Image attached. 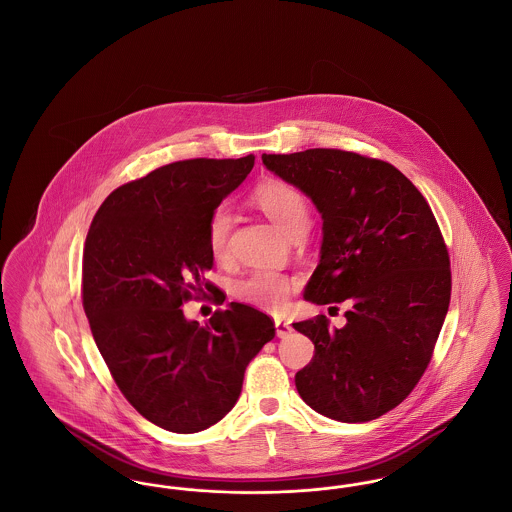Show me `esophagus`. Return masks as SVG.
I'll return each instance as SVG.
<instances>
[{"label": "esophagus", "mask_w": 512, "mask_h": 512, "mask_svg": "<svg viewBox=\"0 0 512 512\" xmlns=\"http://www.w3.org/2000/svg\"><path fill=\"white\" fill-rule=\"evenodd\" d=\"M274 326H276V336H278V338H286L293 330L292 324L286 322V320H276Z\"/></svg>", "instance_id": "obj_1"}]
</instances>
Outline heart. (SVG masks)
I'll use <instances>...</instances> for the list:
<instances>
[{
  "label": "heart",
  "instance_id": "heart-1",
  "mask_svg": "<svg viewBox=\"0 0 512 512\" xmlns=\"http://www.w3.org/2000/svg\"><path fill=\"white\" fill-rule=\"evenodd\" d=\"M253 201L284 236L293 238L307 232L309 205L297 188L282 180H270L257 188ZM230 226L232 217L224 207L217 209L209 219L207 245L213 259L217 261L226 259L228 255ZM292 292L293 280L290 276L267 268L249 272L234 286V293L240 301L268 311L282 309Z\"/></svg>",
  "mask_w": 512,
  "mask_h": 512
}]
</instances>
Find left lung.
<instances>
[{
  "instance_id": "8db88e82",
  "label": "left lung",
  "mask_w": 512,
  "mask_h": 512,
  "mask_svg": "<svg viewBox=\"0 0 512 512\" xmlns=\"http://www.w3.org/2000/svg\"><path fill=\"white\" fill-rule=\"evenodd\" d=\"M322 215L317 268L303 297L345 303V326L324 315L293 328L315 343L295 374L301 399L332 420L368 422L395 409L432 359L451 299L447 247L413 182L386 161L341 149L263 153Z\"/></svg>"
}]
</instances>
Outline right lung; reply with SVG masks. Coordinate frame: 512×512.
I'll use <instances>...</instances> for the list:
<instances>
[{
	"label": "right lung",
	"mask_w": 512,
	"mask_h": 512,
	"mask_svg": "<svg viewBox=\"0 0 512 512\" xmlns=\"http://www.w3.org/2000/svg\"><path fill=\"white\" fill-rule=\"evenodd\" d=\"M253 165L247 155L155 169L109 194L86 236L82 303L99 353L130 405L169 432H201L230 413L249 361L276 334L244 303L205 326L180 309L205 293L209 219Z\"/></svg>",
	"instance_id": "add662e5"
}]
</instances>
